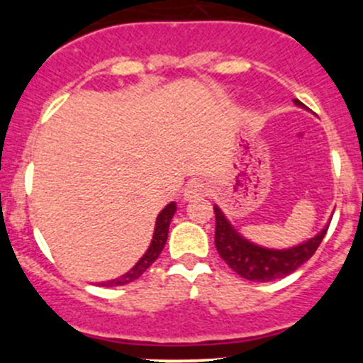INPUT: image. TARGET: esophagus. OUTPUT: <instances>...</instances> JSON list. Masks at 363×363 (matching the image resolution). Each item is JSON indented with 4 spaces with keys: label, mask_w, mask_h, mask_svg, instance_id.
<instances>
[{
    "label": "esophagus",
    "mask_w": 363,
    "mask_h": 363,
    "mask_svg": "<svg viewBox=\"0 0 363 363\" xmlns=\"http://www.w3.org/2000/svg\"><path fill=\"white\" fill-rule=\"evenodd\" d=\"M207 182L203 181H189L188 186H186L184 189V200H188V202H191V200H199L205 196V193H207Z\"/></svg>",
    "instance_id": "obj_1"
}]
</instances>
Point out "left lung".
Here are the masks:
<instances>
[{"mask_svg":"<svg viewBox=\"0 0 363 363\" xmlns=\"http://www.w3.org/2000/svg\"><path fill=\"white\" fill-rule=\"evenodd\" d=\"M294 104L296 107L306 108V105L300 100H294ZM214 242L219 256L240 277L258 281V283H269V281L281 279V277L295 272L300 265H303L316 252L328 230L327 225L318 235L298 244V246L288 247V250H269V247L256 246L251 240L244 239L230 225V221L225 218V214H223L218 205H214Z\"/></svg>","mask_w":363,"mask_h":363,"instance_id":"1","label":"left lung"}]
</instances>
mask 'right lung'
Segmentation results:
<instances>
[{
  "label": "right lung",
  "mask_w": 363,
  "mask_h": 363,
  "mask_svg": "<svg viewBox=\"0 0 363 363\" xmlns=\"http://www.w3.org/2000/svg\"><path fill=\"white\" fill-rule=\"evenodd\" d=\"M175 211H177V205H175V202H170L167 207L163 208V211L160 212L158 218H156L155 235H152L151 246H149V250L145 251V255L142 256L137 263H135L133 269H130L126 274H123L121 277H116V279H112V281H104V283H98V284H100V286H107V288L124 286V284L138 279V277H140L142 274H144L145 270H147L149 267L156 262V259H158L161 251H163L164 244H167V239H168V226H170V221H172V218H174Z\"/></svg>",
  "instance_id": "add662e5"
}]
</instances>
